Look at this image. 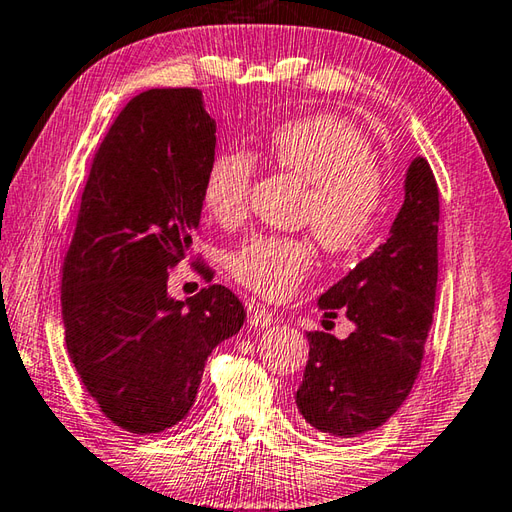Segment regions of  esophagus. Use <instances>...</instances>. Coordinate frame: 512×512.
I'll return each mask as SVG.
<instances>
[{"mask_svg": "<svg viewBox=\"0 0 512 512\" xmlns=\"http://www.w3.org/2000/svg\"><path fill=\"white\" fill-rule=\"evenodd\" d=\"M248 323L255 328H268L273 323V312L266 306H259V303H248Z\"/></svg>", "mask_w": 512, "mask_h": 512, "instance_id": "esophagus-1", "label": "esophagus"}]
</instances>
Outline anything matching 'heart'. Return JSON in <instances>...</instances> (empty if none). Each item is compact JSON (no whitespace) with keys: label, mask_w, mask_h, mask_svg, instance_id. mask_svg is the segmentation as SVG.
<instances>
[{"label":"heart","mask_w":512,"mask_h":512,"mask_svg":"<svg viewBox=\"0 0 512 512\" xmlns=\"http://www.w3.org/2000/svg\"><path fill=\"white\" fill-rule=\"evenodd\" d=\"M264 156L308 187L301 224L310 226L328 253H352L374 231L385 202V180L361 129L332 114L295 118L266 138ZM250 176L253 158L244 151H220L211 158L202 200L213 220H242ZM312 262L303 239L257 233L233 250L228 268L257 295L279 299L297 288Z\"/></svg>","instance_id":"1"}]
</instances>
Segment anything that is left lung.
Listing matches in <instances>:
<instances>
[{"label": "left lung", "instance_id": "1", "mask_svg": "<svg viewBox=\"0 0 512 512\" xmlns=\"http://www.w3.org/2000/svg\"><path fill=\"white\" fill-rule=\"evenodd\" d=\"M438 184L416 156L389 237L319 297L354 323L347 339L308 332L297 409L310 427L356 438L385 424L409 396L433 323L438 286Z\"/></svg>", "mask_w": 512, "mask_h": 512}]
</instances>
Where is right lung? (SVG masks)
Wrapping results in <instances>:
<instances>
[{"label": "right lung", "mask_w": 512, "mask_h": 512, "mask_svg": "<svg viewBox=\"0 0 512 512\" xmlns=\"http://www.w3.org/2000/svg\"><path fill=\"white\" fill-rule=\"evenodd\" d=\"M215 129L200 90H147L129 101L96 151L63 262L76 374L105 418L138 436L187 416L206 358L246 319L220 284L187 301L167 290L169 268L200 228Z\"/></svg>", "instance_id": "obj_1"}]
</instances>
